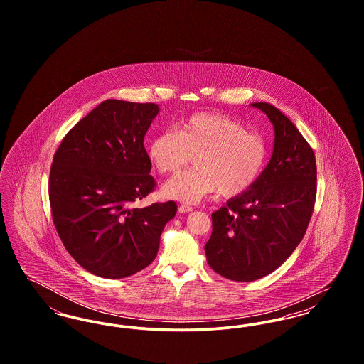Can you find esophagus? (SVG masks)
I'll return each instance as SVG.
<instances>
[{"label":"esophagus","instance_id":"esophagus-1","mask_svg":"<svg viewBox=\"0 0 364 364\" xmlns=\"http://www.w3.org/2000/svg\"><path fill=\"white\" fill-rule=\"evenodd\" d=\"M191 211H192V208L188 206V205H180V206H178V213H181V214L191 213Z\"/></svg>","mask_w":364,"mask_h":364}]
</instances>
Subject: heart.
<instances>
[{
    "instance_id": "b5f03b06",
    "label": "heart",
    "mask_w": 364,
    "mask_h": 364,
    "mask_svg": "<svg viewBox=\"0 0 364 364\" xmlns=\"http://www.w3.org/2000/svg\"><path fill=\"white\" fill-rule=\"evenodd\" d=\"M156 172L172 173L192 156L195 168L176 174L162 186V195L184 203H196L218 191L235 198L248 190L259 177L267 156V146L259 134L245 131L242 122L218 113L195 114L177 132L158 135L149 147Z\"/></svg>"
}]
</instances>
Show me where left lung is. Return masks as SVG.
<instances>
[{
	"label": "left lung",
	"instance_id": "8db88e82",
	"mask_svg": "<svg viewBox=\"0 0 364 364\" xmlns=\"http://www.w3.org/2000/svg\"><path fill=\"white\" fill-rule=\"evenodd\" d=\"M274 128L273 154L257 181L211 214L205 245L210 267L232 281L270 274L301 242L316 195V164L307 140L276 106L251 104Z\"/></svg>",
	"mask_w": 364,
	"mask_h": 364
}]
</instances>
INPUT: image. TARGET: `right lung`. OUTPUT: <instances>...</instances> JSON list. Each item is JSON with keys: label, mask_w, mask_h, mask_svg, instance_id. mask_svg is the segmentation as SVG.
<instances>
[{"label": "right lung", "mask_w": 364, "mask_h": 364, "mask_svg": "<svg viewBox=\"0 0 364 364\" xmlns=\"http://www.w3.org/2000/svg\"><path fill=\"white\" fill-rule=\"evenodd\" d=\"M156 104L106 100L63 139L53 158V223L67 251L98 277L124 278L156 259L173 200L138 208L156 186L143 140Z\"/></svg>", "instance_id": "right-lung-1"}]
</instances>
